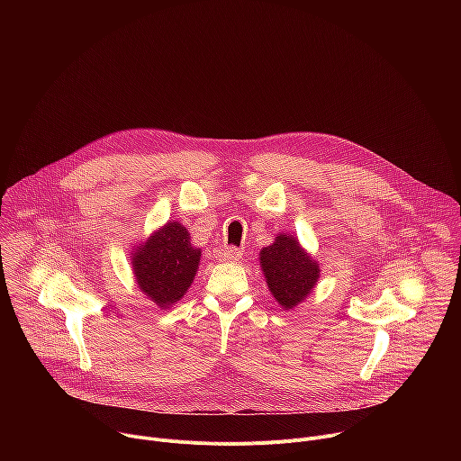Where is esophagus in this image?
<instances>
[{
    "label": "esophagus",
    "instance_id": "obj_1",
    "mask_svg": "<svg viewBox=\"0 0 461 461\" xmlns=\"http://www.w3.org/2000/svg\"><path fill=\"white\" fill-rule=\"evenodd\" d=\"M240 249L233 248V246H222V248H217L215 249V258L221 260V262H233V260H239L240 258Z\"/></svg>",
    "mask_w": 461,
    "mask_h": 461
}]
</instances>
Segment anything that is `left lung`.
Listing matches in <instances>:
<instances>
[{
    "label": "left lung",
    "mask_w": 461,
    "mask_h": 461,
    "mask_svg": "<svg viewBox=\"0 0 461 461\" xmlns=\"http://www.w3.org/2000/svg\"><path fill=\"white\" fill-rule=\"evenodd\" d=\"M260 270L276 301L292 310L301 304L319 279V265L294 235L279 233L272 246L260 249Z\"/></svg>",
    "instance_id": "1"
}]
</instances>
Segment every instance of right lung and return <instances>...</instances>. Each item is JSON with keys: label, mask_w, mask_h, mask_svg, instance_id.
I'll use <instances>...</instances> for the list:
<instances>
[{"label": "right lung", "mask_w": 461, "mask_h": 461, "mask_svg": "<svg viewBox=\"0 0 461 461\" xmlns=\"http://www.w3.org/2000/svg\"><path fill=\"white\" fill-rule=\"evenodd\" d=\"M201 255L180 222H167L137 246L131 265L140 292L157 306L169 308L191 286Z\"/></svg>", "instance_id": "add662e5"}]
</instances>
